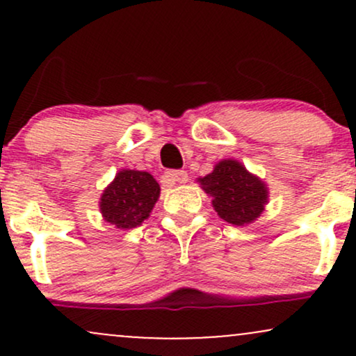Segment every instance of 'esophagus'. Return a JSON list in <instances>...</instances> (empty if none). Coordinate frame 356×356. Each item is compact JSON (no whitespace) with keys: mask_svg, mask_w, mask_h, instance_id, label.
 <instances>
[{"mask_svg":"<svg viewBox=\"0 0 356 356\" xmlns=\"http://www.w3.org/2000/svg\"><path fill=\"white\" fill-rule=\"evenodd\" d=\"M189 175L186 170H169L164 174V184L165 186H174V184H184L187 182Z\"/></svg>","mask_w":356,"mask_h":356,"instance_id":"1","label":"esophagus"}]
</instances>
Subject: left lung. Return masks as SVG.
Masks as SVG:
<instances>
[{
  "label": "left lung",
  "mask_w": 356,
  "mask_h": 356,
  "mask_svg": "<svg viewBox=\"0 0 356 356\" xmlns=\"http://www.w3.org/2000/svg\"><path fill=\"white\" fill-rule=\"evenodd\" d=\"M201 189L212 199L218 216L232 226H248L264 212L269 187L263 179L236 159H222L211 174L197 179Z\"/></svg>",
  "instance_id": "left-lung-1"
}]
</instances>
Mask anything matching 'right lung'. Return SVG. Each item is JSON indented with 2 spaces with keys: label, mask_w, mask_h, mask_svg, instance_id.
Listing matches in <instances>:
<instances>
[{
  "label": "right lung",
  "mask_w": 356,
  "mask_h": 356,
  "mask_svg": "<svg viewBox=\"0 0 356 356\" xmlns=\"http://www.w3.org/2000/svg\"><path fill=\"white\" fill-rule=\"evenodd\" d=\"M159 195L161 186L152 174L122 169L102 192L100 214L117 229H134L149 218Z\"/></svg>",
  "instance_id": "right-lung-1"
}]
</instances>
